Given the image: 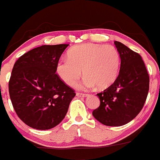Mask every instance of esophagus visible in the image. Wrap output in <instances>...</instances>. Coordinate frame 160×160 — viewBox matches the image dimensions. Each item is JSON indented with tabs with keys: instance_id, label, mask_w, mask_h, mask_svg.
I'll return each mask as SVG.
<instances>
[{
	"instance_id": "34e87169",
	"label": "esophagus",
	"mask_w": 160,
	"mask_h": 160,
	"mask_svg": "<svg viewBox=\"0 0 160 160\" xmlns=\"http://www.w3.org/2000/svg\"><path fill=\"white\" fill-rule=\"evenodd\" d=\"M76 95L78 97H85L88 95V94L87 93H82V92H77L76 93Z\"/></svg>"
}]
</instances>
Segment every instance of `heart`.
I'll list each match as a JSON object with an SVG mask.
<instances>
[{
	"instance_id": "1",
	"label": "heart",
	"mask_w": 160,
	"mask_h": 160,
	"mask_svg": "<svg viewBox=\"0 0 160 160\" xmlns=\"http://www.w3.org/2000/svg\"><path fill=\"white\" fill-rule=\"evenodd\" d=\"M68 58L59 60L56 65V73L70 86L76 85L82 75L85 88H108L116 81L120 69V55L112 45L99 44H82L72 48L68 52Z\"/></svg>"
}]
</instances>
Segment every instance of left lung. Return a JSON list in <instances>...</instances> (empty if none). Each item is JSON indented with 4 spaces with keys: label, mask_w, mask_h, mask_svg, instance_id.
I'll use <instances>...</instances> for the list:
<instances>
[{
    "label": "left lung",
    "mask_w": 160,
    "mask_h": 160,
    "mask_svg": "<svg viewBox=\"0 0 160 160\" xmlns=\"http://www.w3.org/2000/svg\"><path fill=\"white\" fill-rule=\"evenodd\" d=\"M121 58L118 77L104 91L97 94L100 105L93 116L108 126L129 122L140 112L149 88V76L142 57L127 46L115 42Z\"/></svg>",
    "instance_id": "obj_1"
}]
</instances>
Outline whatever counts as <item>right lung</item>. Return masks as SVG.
Returning <instances> with one entry per match:
<instances>
[{
    "label": "right lung",
    "instance_id": "add662e5",
    "mask_svg": "<svg viewBox=\"0 0 160 160\" xmlns=\"http://www.w3.org/2000/svg\"><path fill=\"white\" fill-rule=\"evenodd\" d=\"M69 44L42 45L16 61L8 83L20 119L33 129H50L63 120L75 96L56 73V65Z\"/></svg>",
    "mask_w": 160,
    "mask_h": 160
}]
</instances>
